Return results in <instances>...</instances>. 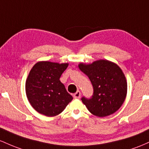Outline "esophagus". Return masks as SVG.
<instances>
[{
	"instance_id": "esophagus-1",
	"label": "esophagus",
	"mask_w": 149,
	"mask_h": 149,
	"mask_svg": "<svg viewBox=\"0 0 149 149\" xmlns=\"http://www.w3.org/2000/svg\"><path fill=\"white\" fill-rule=\"evenodd\" d=\"M73 96H74V98H79L80 96H81V92L79 91H77L76 93L73 94Z\"/></svg>"
}]
</instances>
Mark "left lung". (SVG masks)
Segmentation results:
<instances>
[{
  "label": "left lung",
  "mask_w": 149,
  "mask_h": 149,
  "mask_svg": "<svg viewBox=\"0 0 149 149\" xmlns=\"http://www.w3.org/2000/svg\"><path fill=\"white\" fill-rule=\"evenodd\" d=\"M78 67L93 85L92 98H81L88 111L100 118L115 113L123 104L127 92L126 77L121 68L108 60L81 63Z\"/></svg>",
  "instance_id": "1"
}]
</instances>
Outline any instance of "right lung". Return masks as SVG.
Wrapping results in <instances>:
<instances>
[{"label":"right lung","instance_id":"1","mask_svg":"<svg viewBox=\"0 0 149 149\" xmlns=\"http://www.w3.org/2000/svg\"><path fill=\"white\" fill-rule=\"evenodd\" d=\"M69 63L39 61L30 70L25 83L26 97L33 108L48 117L59 115L73 99L60 80Z\"/></svg>","mask_w":149,"mask_h":149}]
</instances>
